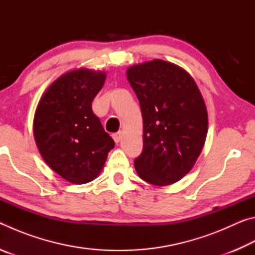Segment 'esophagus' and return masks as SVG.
Instances as JSON below:
<instances>
[{
  "instance_id": "1",
  "label": "esophagus",
  "mask_w": 255,
  "mask_h": 255,
  "mask_svg": "<svg viewBox=\"0 0 255 255\" xmlns=\"http://www.w3.org/2000/svg\"><path fill=\"white\" fill-rule=\"evenodd\" d=\"M112 138H114V140L116 141V144H118L119 141L122 140V138H123V132L122 131H118V132L114 133V135H112Z\"/></svg>"
}]
</instances>
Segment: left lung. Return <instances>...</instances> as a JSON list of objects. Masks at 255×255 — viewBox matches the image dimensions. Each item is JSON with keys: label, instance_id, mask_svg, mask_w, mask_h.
Segmentation results:
<instances>
[{"label": "left lung", "instance_id": "left-lung-1", "mask_svg": "<svg viewBox=\"0 0 255 255\" xmlns=\"http://www.w3.org/2000/svg\"><path fill=\"white\" fill-rule=\"evenodd\" d=\"M126 74L143 117V152L133 162L137 173L158 187L178 182L205 145L208 114L204 98L187 71L165 60L137 64Z\"/></svg>", "mask_w": 255, "mask_h": 255}]
</instances>
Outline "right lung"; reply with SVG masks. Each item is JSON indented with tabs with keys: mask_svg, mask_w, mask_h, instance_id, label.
Wrapping results in <instances>:
<instances>
[{
	"mask_svg": "<svg viewBox=\"0 0 255 255\" xmlns=\"http://www.w3.org/2000/svg\"><path fill=\"white\" fill-rule=\"evenodd\" d=\"M106 73L89 68L59 76L42 94L33 118V136L47 165L71 183L100 174L115 141L92 111Z\"/></svg>",
	"mask_w": 255,
	"mask_h": 255,
	"instance_id": "obj_1",
	"label": "right lung"
}]
</instances>
